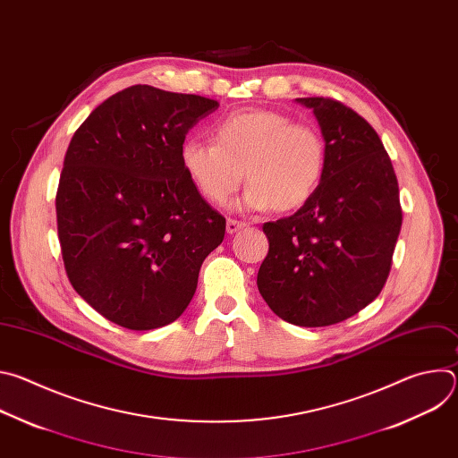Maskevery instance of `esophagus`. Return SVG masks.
Wrapping results in <instances>:
<instances>
[{
  "label": "esophagus",
  "mask_w": 458,
  "mask_h": 458,
  "mask_svg": "<svg viewBox=\"0 0 458 458\" xmlns=\"http://www.w3.org/2000/svg\"><path fill=\"white\" fill-rule=\"evenodd\" d=\"M244 226H246L244 221H237V219H228V221H226V232H228V233H235V232H239V230L244 228Z\"/></svg>",
  "instance_id": "esophagus-1"
}]
</instances>
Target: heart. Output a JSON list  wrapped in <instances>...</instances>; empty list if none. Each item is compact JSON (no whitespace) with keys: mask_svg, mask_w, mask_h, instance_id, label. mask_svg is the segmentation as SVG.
Here are the masks:
<instances>
[{"mask_svg":"<svg viewBox=\"0 0 458 458\" xmlns=\"http://www.w3.org/2000/svg\"><path fill=\"white\" fill-rule=\"evenodd\" d=\"M179 157L207 201L225 205L246 177V208L288 212L302 207L317 190L326 148L313 126L293 123L281 112L251 108L219 119L214 143L186 140Z\"/></svg>","mask_w":458,"mask_h":458,"instance_id":"1","label":"heart"}]
</instances>
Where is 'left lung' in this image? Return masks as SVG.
<instances>
[{
    "label": "left lung",
    "mask_w": 458,
    "mask_h": 458,
    "mask_svg": "<svg viewBox=\"0 0 458 458\" xmlns=\"http://www.w3.org/2000/svg\"><path fill=\"white\" fill-rule=\"evenodd\" d=\"M326 143L322 179L290 217L265 223L257 286L283 320L318 328L377 299L403 226L399 182L373 126L332 98H297Z\"/></svg>",
    "instance_id": "1"
}]
</instances>
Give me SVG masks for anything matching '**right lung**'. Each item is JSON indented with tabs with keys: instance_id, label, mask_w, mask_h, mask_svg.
<instances>
[{
	"instance_id": "1",
	"label": "right lung",
	"mask_w": 458,
	"mask_h": 458,
	"mask_svg": "<svg viewBox=\"0 0 458 458\" xmlns=\"http://www.w3.org/2000/svg\"><path fill=\"white\" fill-rule=\"evenodd\" d=\"M216 99L128 87L76 130L55 193L74 290L128 330H156L190 304L226 219L188 179L179 150Z\"/></svg>"
}]
</instances>
